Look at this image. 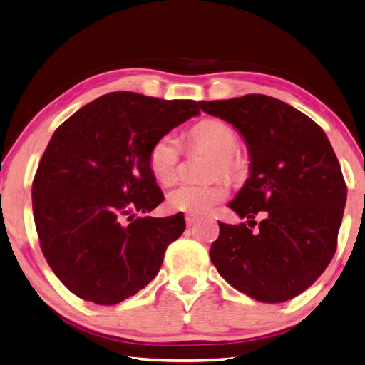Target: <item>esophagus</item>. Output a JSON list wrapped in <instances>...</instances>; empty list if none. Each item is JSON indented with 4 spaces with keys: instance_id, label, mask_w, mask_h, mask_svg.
Wrapping results in <instances>:
<instances>
[{
    "instance_id": "34e87169",
    "label": "esophagus",
    "mask_w": 365,
    "mask_h": 365,
    "mask_svg": "<svg viewBox=\"0 0 365 365\" xmlns=\"http://www.w3.org/2000/svg\"><path fill=\"white\" fill-rule=\"evenodd\" d=\"M197 221H199V218H197V216H192V215H187V216H186V225H187V226L195 225Z\"/></svg>"
}]
</instances>
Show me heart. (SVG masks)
Segmentation results:
<instances>
[{"label": "heart", "mask_w": 365, "mask_h": 365, "mask_svg": "<svg viewBox=\"0 0 365 365\" xmlns=\"http://www.w3.org/2000/svg\"><path fill=\"white\" fill-rule=\"evenodd\" d=\"M190 144L213 153L208 175L221 173L226 176L237 175L242 168V158L235 152L239 136L234 128L218 118H207L192 128L189 134ZM181 157V143L175 133L158 136L149 150V168L153 178L163 186H170L178 178V165ZM229 187L221 179L205 184H181L166 197L170 210L187 215H205L215 205L226 200Z\"/></svg>", "instance_id": "obj_1"}]
</instances>
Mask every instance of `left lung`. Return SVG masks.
<instances>
[{
    "label": "left lung",
    "instance_id": "left-lung-1",
    "mask_svg": "<svg viewBox=\"0 0 365 365\" xmlns=\"http://www.w3.org/2000/svg\"><path fill=\"white\" fill-rule=\"evenodd\" d=\"M245 138L250 178L229 203L245 222H220L210 258L226 282L263 303L295 298L334 258L346 182L331 144L308 115L264 94L202 101ZM255 227V226H253Z\"/></svg>",
    "mask_w": 365,
    "mask_h": 365
}]
</instances>
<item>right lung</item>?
<instances>
[{
	"label": "right lung",
	"instance_id": "right-lung-1",
	"mask_svg": "<svg viewBox=\"0 0 365 365\" xmlns=\"http://www.w3.org/2000/svg\"><path fill=\"white\" fill-rule=\"evenodd\" d=\"M199 113L195 101L117 91L54 131L31 184L34 218L49 267L78 298L117 304L158 274L184 215H130L165 200L149 168L153 140Z\"/></svg>",
	"mask_w": 365,
	"mask_h": 365
}]
</instances>
